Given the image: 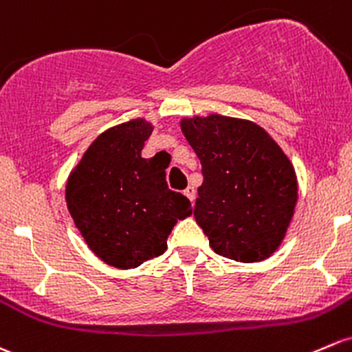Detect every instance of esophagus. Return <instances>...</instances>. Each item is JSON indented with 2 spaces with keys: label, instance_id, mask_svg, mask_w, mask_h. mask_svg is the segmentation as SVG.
<instances>
[{
  "label": "esophagus",
  "instance_id": "obj_1",
  "mask_svg": "<svg viewBox=\"0 0 352 352\" xmlns=\"http://www.w3.org/2000/svg\"><path fill=\"white\" fill-rule=\"evenodd\" d=\"M184 194H186L187 197L190 199L192 204H194V202H195V188L194 187H187L186 190H184Z\"/></svg>",
  "mask_w": 352,
  "mask_h": 352
}]
</instances>
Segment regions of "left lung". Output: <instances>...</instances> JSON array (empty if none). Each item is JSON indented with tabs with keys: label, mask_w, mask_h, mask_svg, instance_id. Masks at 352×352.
Returning a JSON list of instances; mask_svg holds the SVG:
<instances>
[{
	"label": "left lung",
	"mask_w": 352,
	"mask_h": 352,
	"mask_svg": "<svg viewBox=\"0 0 352 352\" xmlns=\"http://www.w3.org/2000/svg\"><path fill=\"white\" fill-rule=\"evenodd\" d=\"M202 165L194 217L217 254L254 263L272 256L297 204V177L275 140L251 121L210 114L180 123Z\"/></svg>",
	"instance_id": "obj_1"
}]
</instances>
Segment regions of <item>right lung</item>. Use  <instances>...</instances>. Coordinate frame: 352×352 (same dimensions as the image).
<instances>
[{"mask_svg": "<svg viewBox=\"0 0 352 352\" xmlns=\"http://www.w3.org/2000/svg\"><path fill=\"white\" fill-rule=\"evenodd\" d=\"M151 131L145 120L106 129L65 187L69 212L87 246L114 268L160 256L177 221L192 214L186 195L166 186V166L142 157Z\"/></svg>", "mask_w": 352, "mask_h": 352, "instance_id": "1", "label": "right lung"}]
</instances>
